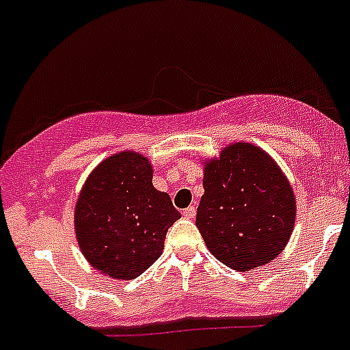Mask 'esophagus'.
I'll return each mask as SVG.
<instances>
[{"instance_id":"esophagus-1","label":"esophagus","mask_w":350,"mask_h":350,"mask_svg":"<svg viewBox=\"0 0 350 350\" xmlns=\"http://www.w3.org/2000/svg\"><path fill=\"white\" fill-rule=\"evenodd\" d=\"M182 215H184L185 218H194V216H196V208H194V206H189V208H185L184 211H182Z\"/></svg>"}]
</instances>
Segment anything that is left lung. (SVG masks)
<instances>
[{
	"instance_id": "1",
	"label": "left lung",
	"mask_w": 350,
	"mask_h": 350,
	"mask_svg": "<svg viewBox=\"0 0 350 350\" xmlns=\"http://www.w3.org/2000/svg\"><path fill=\"white\" fill-rule=\"evenodd\" d=\"M196 225L211 254L239 271L271 262L287 245L295 198L275 159L235 142L204 165Z\"/></svg>"
}]
</instances>
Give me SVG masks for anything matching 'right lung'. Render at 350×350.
Returning <instances> with one entry per match:
<instances>
[{
    "mask_svg": "<svg viewBox=\"0 0 350 350\" xmlns=\"http://www.w3.org/2000/svg\"><path fill=\"white\" fill-rule=\"evenodd\" d=\"M180 218L166 192L152 185L146 156L122 151L99 163L75 204V235L91 266L116 280L139 277L165 247Z\"/></svg>",
    "mask_w": 350,
    "mask_h": 350,
    "instance_id": "add662e5",
    "label": "right lung"
}]
</instances>
